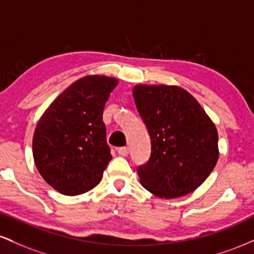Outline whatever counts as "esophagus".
Returning <instances> with one entry per match:
<instances>
[{
  "label": "esophagus",
  "instance_id": "obj_1",
  "mask_svg": "<svg viewBox=\"0 0 254 254\" xmlns=\"http://www.w3.org/2000/svg\"><path fill=\"white\" fill-rule=\"evenodd\" d=\"M118 154L122 156H127L129 154V148L127 147H121L118 148Z\"/></svg>",
  "mask_w": 254,
  "mask_h": 254
}]
</instances>
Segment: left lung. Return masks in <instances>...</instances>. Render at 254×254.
Instances as JSON below:
<instances>
[{
  "label": "left lung",
  "mask_w": 254,
  "mask_h": 254,
  "mask_svg": "<svg viewBox=\"0 0 254 254\" xmlns=\"http://www.w3.org/2000/svg\"><path fill=\"white\" fill-rule=\"evenodd\" d=\"M132 95L151 141L149 160L137 168L143 188L161 198L194 191L217 162L215 124L180 87L138 84Z\"/></svg>",
  "instance_id": "8db88e82"
}]
</instances>
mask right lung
Segmentation results:
<instances>
[{"mask_svg": "<svg viewBox=\"0 0 254 254\" xmlns=\"http://www.w3.org/2000/svg\"><path fill=\"white\" fill-rule=\"evenodd\" d=\"M117 83V78L99 75L80 78L38 122L34 162L44 180L62 194L76 196L92 190L112 159L103 113Z\"/></svg>", "mask_w": 254, "mask_h": 254, "instance_id": "1", "label": "right lung"}]
</instances>
